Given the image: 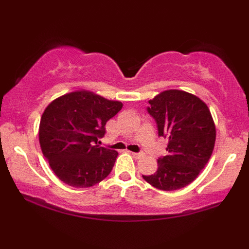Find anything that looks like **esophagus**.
Returning <instances> with one entry per match:
<instances>
[{
  "mask_svg": "<svg viewBox=\"0 0 249 249\" xmlns=\"http://www.w3.org/2000/svg\"><path fill=\"white\" fill-rule=\"evenodd\" d=\"M130 155L133 156L134 158H136V159H138V158H141V157H142V153H133V151H130L129 153Z\"/></svg>",
  "mask_w": 249,
  "mask_h": 249,
  "instance_id": "esophagus-1",
  "label": "esophagus"
}]
</instances>
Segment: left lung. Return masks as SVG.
<instances>
[{"label":"left lung","instance_id":"obj_1","mask_svg":"<svg viewBox=\"0 0 249 249\" xmlns=\"http://www.w3.org/2000/svg\"><path fill=\"white\" fill-rule=\"evenodd\" d=\"M149 104L147 111L157 123L158 135L169 142L168 155L157 160V171L142 178L159 190H178L208 163L215 144V124L208 105L185 91H163Z\"/></svg>","mask_w":249,"mask_h":249}]
</instances>
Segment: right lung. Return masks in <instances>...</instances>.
<instances>
[{
	"mask_svg": "<svg viewBox=\"0 0 249 249\" xmlns=\"http://www.w3.org/2000/svg\"><path fill=\"white\" fill-rule=\"evenodd\" d=\"M122 107L120 101L82 90L59 96L46 107L39 124V144L62 182L89 188L109 175L119 153L98 142L107 122Z\"/></svg>",
	"mask_w": 249,
	"mask_h": 249,
	"instance_id": "add662e5",
	"label": "right lung"
}]
</instances>
